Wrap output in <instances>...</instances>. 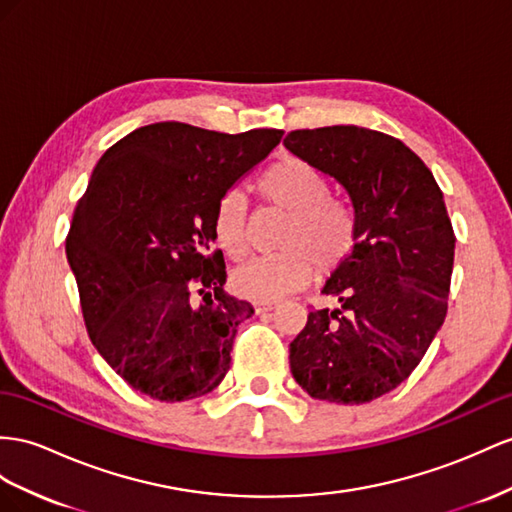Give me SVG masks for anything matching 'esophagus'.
<instances>
[{
	"instance_id": "1",
	"label": "esophagus",
	"mask_w": 512,
	"mask_h": 512,
	"mask_svg": "<svg viewBox=\"0 0 512 512\" xmlns=\"http://www.w3.org/2000/svg\"><path fill=\"white\" fill-rule=\"evenodd\" d=\"M253 307H255V313H266L277 307V300H257Z\"/></svg>"
}]
</instances>
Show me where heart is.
I'll return each mask as SVG.
<instances>
[{
  "label": "heart",
  "mask_w": 512,
  "mask_h": 512,
  "mask_svg": "<svg viewBox=\"0 0 512 512\" xmlns=\"http://www.w3.org/2000/svg\"><path fill=\"white\" fill-rule=\"evenodd\" d=\"M264 199L287 212L277 238L279 253L261 255L233 272L231 285L251 300H277L303 287L313 268L326 277L348 259L355 246V218L350 209L329 199V183L303 157L287 155L259 179ZM216 240L231 259H242L251 244L248 201L233 188L220 196L214 209Z\"/></svg>",
  "instance_id": "b5f03b06"
}]
</instances>
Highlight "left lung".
Segmentation results:
<instances>
[{
    "instance_id": "obj_1",
    "label": "left lung",
    "mask_w": 512,
    "mask_h": 512,
    "mask_svg": "<svg viewBox=\"0 0 512 512\" xmlns=\"http://www.w3.org/2000/svg\"><path fill=\"white\" fill-rule=\"evenodd\" d=\"M283 144L346 190L355 218V246L322 287L339 307L309 311L292 376L316 400L372 402L411 376L448 313L456 238L443 192L381 131L296 129Z\"/></svg>"
}]
</instances>
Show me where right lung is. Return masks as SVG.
Instances as JSON below:
<instances>
[{"label":"right lung","mask_w":512,"mask_h":512,"mask_svg":"<svg viewBox=\"0 0 512 512\" xmlns=\"http://www.w3.org/2000/svg\"><path fill=\"white\" fill-rule=\"evenodd\" d=\"M281 136L166 121L134 129L97 162L67 259L95 348L144 396L194 400L229 372L238 324L253 307L222 287L214 209Z\"/></svg>","instance_id":"obj_1"}]
</instances>
